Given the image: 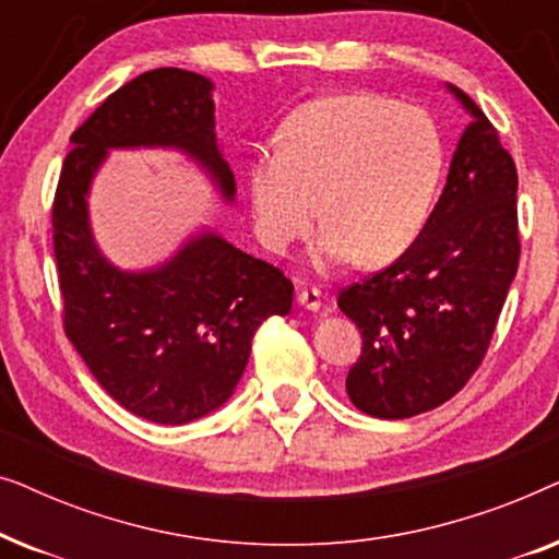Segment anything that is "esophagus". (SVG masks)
<instances>
[{"mask_svg":"<svg viewBox=\"0 0 559 559\" xmlns=\"http://www.w3.org/2000/svg\"><path fill=\"white\" fill-rule=\"evenodd\" d=\"M297 302H300L305 310L318 312L320 305H323V293H320L318 287H305V289H300V293H297Z\"/></svg>","mask_w":559,"mask_h":559,"instance_id":"1","label":"esophagus"}]
</instances>
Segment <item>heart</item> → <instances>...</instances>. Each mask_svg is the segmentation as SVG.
Returning <instances> with one entry per match:
<instances>
[{"mask_svg": "<svg viewBox=\"0 0 559 559\" xmlns=\"http://www.w3.org/2000/svg\"><path fill=\"white\" fill-rule=\"evenodd\" d=\"M445 150L432 117L377 94H331L297 106L277 147L249 165L257 234L287 251L318 216L320 266L400 259L423 231L438 195Z\"/></svg>", "mask_w": 559, "mask_h": 559, "instance_id": "1", "label": "heart"}]
</instances>
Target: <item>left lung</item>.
<instances>
[{"instance_id": "obj_1", "label": "left lung", "mask_w": 559, "mask_h": 559, "mask_svg": "<svg viewBox=\"0 0 559 559\" xmlns=\"http://www.w3.org/2000/svg\"><path fill=\"white\" fill-rule=\"evenodd\" d=\"M438 205L415 243L361 282L338 308L361 331L346 392L366 415L407 419L455 396L491 346L516 274V165L476 102Z\"/></svg>"}]
</instances>
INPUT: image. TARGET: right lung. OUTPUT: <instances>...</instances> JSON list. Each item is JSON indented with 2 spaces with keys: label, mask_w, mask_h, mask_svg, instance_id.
Returning a JSON list of instances; mask_svg holds the SVG:
<instances>
[{
  "label": "right lung",
  "mask_w": 559,
  "mask_h": 559,
  "mask_svg": "<svg viewBox=\"0 0 559 559\" xmlns=\"http://www.w3.org/2000/svg\"><path fill=\"white\" fill-rule=\"evenodd\" d=\"M211 88L198 73L155 68L114 91L73 132L52 201L68 341L109 396L159 425L221 407L247 369L257 328L293 308L285 272L216 234L195 236L159 270L140 274L119 272L91 239L88 186L111 147L186 150L234 198Z\"/></svg>",
  "instance_id": "right-lung-1"
}]
</instances>
